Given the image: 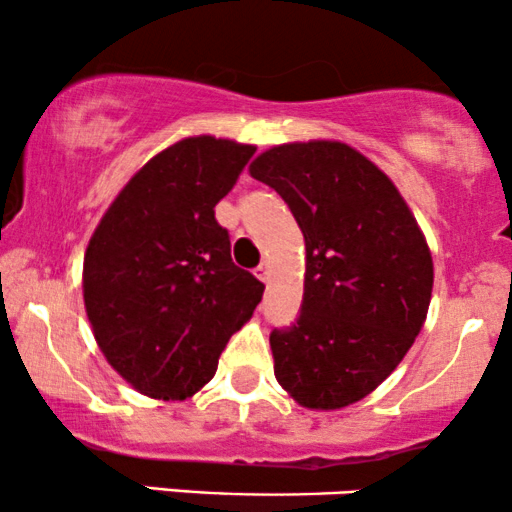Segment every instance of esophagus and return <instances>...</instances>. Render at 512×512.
I'll return each mask as SVG.
<instances>
[{"label":"esophagus","mask_w":512,"mask_h":512,"mask_svg":"<svg viewBox=\"0 0 512 512\" xmlns=\"http://www.w3.org/2000/svg\"><path fill=\"white\" fill-rule=\"evenodd\" d=\"M270 273H273V270H270V263H261V266L256 268L258 280H263V282H268V280H270Z\"/></svg>","instance_id":"34e87169"}]
</instances>
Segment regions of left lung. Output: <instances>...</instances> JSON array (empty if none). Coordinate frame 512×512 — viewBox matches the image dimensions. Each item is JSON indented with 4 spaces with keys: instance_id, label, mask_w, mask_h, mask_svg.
I'll return each instance as SVG.
<instances>
[{
    "instance_id": "left-lung-1",
    "label": "left lung",
    "mask_w": 512,
    "mask_h": 512,
    "mask_svg": "<svg viewBox=\"0 0 512 512\" xmlns=\"http://www.w3.org/2000/svg\"><path fill=\"white\" fill-rule=\"evenodd\" d=\"M302 227V314L270 333L275 378L309 410L366 398L426 321L434 261L395 184L340 141L282 143L251 162Z\"/></svg>"
}]
</instances>
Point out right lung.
<instances>
[{
  "label": "right lung",
  "mask_w": 512,
  "mask_h": 512,
  "mask_svg": "<svg viewBox=\"0 0 512 512\" xmlns=\"http://www.w3.org/2000/svg\"><path fill=\"white\" fill-rule=\"evenodd\" d=\"M254 146L189 136L150 158L119 191L83 258L95 342L138 393L184 400L218 369L266 285L230 256L215 206Z\"/></svg>",
  "instance_id": "right-lung-1"
}]
</instances>
